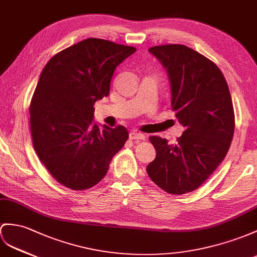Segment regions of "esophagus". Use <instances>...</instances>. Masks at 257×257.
<instances>
[{
    "instance_id": "esophagus-1",
    "label": "esophagus",
    "mask_w": 257,
    "mask_h": 257,
    "mask_svg": "<svg viewBox=\"0 0 257 257\" xmlns=\"http://www.w3.org/2000/svg\"><path fill=\"white\" fill-rule=\"evenodd\" d=\"M130 139L133 140V141H144L146 139L145 135L144 134H141V133H137V132H131L130 133Z\"/></svg>"
}]
</instances>
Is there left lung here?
Segmentation results:
<instances>
[{"mask_svg":"<svg viewBox=\"0 0 257 257\" xmlns=\"http://www.w3.org/2000/svg\"><path fill=\"white\" fill-rule=\"evenodd\" d=\"M149 52L167 70L171 108L185 127L176 144L150 136L156 158L149 178L180 195L196 190L226 157L234 133V112L227 80L219 67L183 45L156 46Z\"/></svg>","mask_w":257,"mask_h":257,"instance_id":"1","label":"left lung"}]
</instances>
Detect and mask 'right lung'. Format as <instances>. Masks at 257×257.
<instances>
[{"mask_svg": "<svg viewBox=\"0 0 257 257\" xmlns=\"http://www.w3.org/2000/svg\"><path fill=\"white\" fill-rule=\"evenodd\" d=\"M135 51L88 38L56 53L40 74L29 108L33 145L43 166L68 189L99 183L128 139L122 125L99 128L93 104L109 95L116 66Z\"/></svg>", "mask_w": 257, "mask_h": 257, "instance_id": "add662e5", "label": "right lung"}]
</instances>
